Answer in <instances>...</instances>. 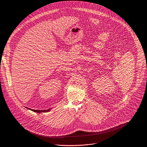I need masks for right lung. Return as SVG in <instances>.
Returning a JSON list of instances; mask_svg holds the SVG:
<instances>
[{
    "label": "right lung",
    "mask_w": 147,
    "mask_h": 147,
    "mask_svg": "<svg viewBox=\"0 0 147 147\" xmlns=\"http://www.w3.org/2000/svg\"><path fill=\"white\" fill-rule=\"evenodd\" d=\"M28 109V110H31V111H34V112H37V113H41V112H49L50 111V110H51V109H48V110H33V109H29V108H28V107H26Z\"/></svg>",
    "instance_id": "right-lung-1"
}]
</instances>
